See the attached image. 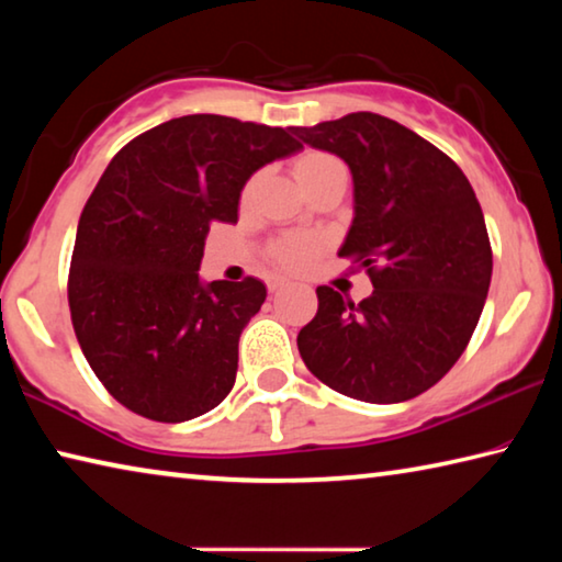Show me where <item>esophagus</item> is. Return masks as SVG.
<instances>
[{"label": "esophagus", "mask_w": 562, "mask_h": 562, "mask_svg": "<svg viewBox=\"0 0 562 562\" xmlns=\"http://www.w3.org/2000/svg\"><path fill=\"white\" fill-rule=\"evenodd\" d=\"M288 280H282V278H272V280H268V290L270 292H280L282 288H288Z\"/></svg>", "instance_id": "esophagus-1"}]
</instances>
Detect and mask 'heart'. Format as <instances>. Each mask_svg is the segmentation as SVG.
Here are the masks:
<instances>
[{
  "label": "heart",
  "mask_w": 562,
  "mask_h": 562,
  "mask_svg": "<svg viewBox=\"0 0 562 562\" xmlns=\"http://www.w3.org/2000/svg\"><path fill=\"white\" fill-rule=\"evenodd\" d=\"M337 160L327 156V154H317V150H310V154L300 156L294 160V178L302 183H307L312 176H317L319 170H325L329 166H335ZM252 193V183L247 186L245 190V198ZM319 250V243L315 237L310 235H290V237H282V240L272 247V258L278 265L288 270H302L304 265H307L312 258H315Z\"/></svg>",
  "instance_id": "b5f03b06"
}]
</instances>
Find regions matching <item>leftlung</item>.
<instances>
[{"instance_id": "1", "label": "left lung", "mask_w": 562, "mask_h": 562, "mask_svg": "<svg viewBox=\"0 0 562 562\" xmlns=\"http://www.w3.org/2000/svg\"><path fill=\"white\" fill-rule=\"evenodd\" d=\"M292 133L349 166L355 217L339 255H357L374 284L359 304L317 288V315L297 335L304 364L359 402L424 394L463 355L488 297L493 255L469 178L379 113Z\"/></svg>"}]
</instances>
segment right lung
I'll use <instances>...</instances> for the list:
<instances>
[{"label":"right lung","mask_w":562,"mask_h":562,"mask_svg":"<svg viewBox=\"0 0 562 562\" xmlns=\"http://www.w3.org/2000/svg\"><path fill=\"white\" fill-rule=\"evenodd\" d=\"M284 128L193 113L121 148L83 205L69 272L76 339L131 412L180 424L231 394L260 280L205 282L211 225L237 223L255 170L300 154Z\"/></svg>","instance_id":"right-lung-1"}]
</instances>
